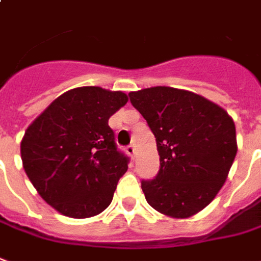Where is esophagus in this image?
<instances>
[{
  "label": "esophagus",
  "instance_id": "34e87169",
  "mask_svg": "<svg viewBox=\"0 0 261 261\" xmlns=\"http://www.w3.org/2000/svg\"><path fill=\"white\" fill-rule=\"evenodd\" d=\"M127 154L134 160V158H136V147H134V145H128V147H127Z\"/></svg>",
  "mask_w": 261,
  "mask_h": 261
}]
</instances>
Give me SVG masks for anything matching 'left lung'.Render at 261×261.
<instances>
[{
    "label": "left lung",
    "instance_id": "left-lung-1",
    "mask_svg": "<svg viewBox=\"0 0 261 261\" xmlns=\"http://www.w3.org/2000/svg\"><path fill=\"white\" fill-rule=\"evenodd\" d=\"M131 105L155 136L160 171L141 181L145 199L160 213L189 218L223 187L238 152L229 114L199 94L174 87L128 93Z\"/></svg>",
    "mask_w": 261,
    "mask_h": 261
}]
</instances>
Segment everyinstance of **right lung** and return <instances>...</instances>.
I'll return each instance as SVG.
<instances>
[{"instance_id":"obj_1","label":"right lung","mask_w":261,"mask_h":261,"mask_svg":"<svg viewBox=\"0 0 261 261\" xmlns=\"http://www.w3.org/2000/svg\"><path fill=\"white\" fill-rule=\"evenodd\" d=\"M127 100L123 92L101 87L72 89L25 131L23 169L42 199L62 215L90 218L112 203L130 158L117 148L109 118Z\"/></svg>"}]
</instances>
